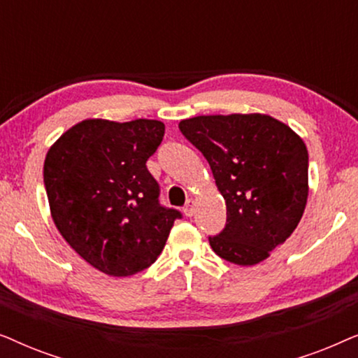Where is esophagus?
Segmentation results:
<instances>
[{
	"mask_svg": "<svg viewBox=\"0 0 358 358\" xmlns=\"http://www.w3.org/2000/svg\"><path fill=\"white\" fill-rule=\"evenodd\" d=\"M194 205H195V202L192 199H189L187 200V203H185V207H184V213H185V217H192L194 215Z\"/></svg>",
	"mask_w": 358,
	"mask_h": 358,
	"instance_id": "esophagus-1",
	"label": "esophagus"
}]
</instances>
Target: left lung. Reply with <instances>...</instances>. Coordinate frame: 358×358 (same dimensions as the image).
<instances>
[{"mask_svg": "<svg viewBox=\"0 0 358 358\" xmlns=\"http://www.w3.org/2000/svg\"><path fill=\"white\" fill-rule=\"evenodd\" d=\"M212 169L227 203V227L208 238L217 256L256 266L300 223L308 200L303 138L267 114L197 115L179 122Z\"/></svg>", "mask_w": 358, "mask_h": 358, "instance_id": "obj_1", "label": "left lung"}]
</instances>
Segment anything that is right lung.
<instances>
[{"label":"right lung","mask_w":358,"mask_h":358,"mask_svg":"<svg viewBox=\"0 0 358 358\" xmlns=\"http://www.w3.org/2000/svg\"><path fill=\"white\" fill-rule=\"evenodd\" d=\"M163 136L159 120L86 119L47 151L43 182L53 223L87 264L110 277L150 267L180 217L161 207L146 168Z\"/></svg>","instance_id":"add662e5"}]
</instances>
